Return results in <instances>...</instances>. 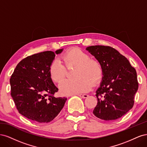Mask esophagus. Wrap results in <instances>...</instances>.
<instances>
[{
  "instance_id": "1",
  "label": "esophagus",
  "mask_w": 147,
  "mask_h": 147,
  "mask_svg": "<svg viewBox=\"0 0 147 147\" xmlns=\"http://www.w3.org/2000/svg\"><path fill=\"white\" fill-rule=\"evenodd\" d=\"M78 96L80 97H82V98H86V97L88 96V94H78Z\"/></svg>"
}]
</instances>
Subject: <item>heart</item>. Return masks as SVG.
Masks as SVG:
<instances>
[{"label": "heart", "mask_w": 147, "mask_h": 147, "mask_svg": "<svg viewBox=\"0 0 147 147\" xmlns=\"http://www.w3.org/2000/svg\"><path fill=\"white\" fill-rule=\"evenodd\" d=\"M61 59L66 66L77 65L74 72L75 78L67 79L60 84L59 90L63 95L86 92L91 88V82L96 83L102 78L103 70L100 63L91 59L90 55L80 49H71L62 56ZM49 73L53 81L59 83L65 77L66 68L59 59H55L50 65Z\"/></svg>", "instance_id": "heart-1"}]
</instances>
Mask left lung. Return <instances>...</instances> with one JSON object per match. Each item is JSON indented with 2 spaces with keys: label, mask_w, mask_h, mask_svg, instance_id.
Masks as SVG:
<instances>
[{
  "label": "left lung",
  "mask_w": 147,
  "mask_h": 147,
  "mask_svg": "<svg viewBox=\"0 0 147 147\" xmlns=\"http://www.w3.org/2000/svg\"><path fill=\"white\" fill-rule=\"evenodd\" d=\"M86 50L95 56L103 70L102 82L96 91L97 104L93 113L105 121L121 118L134 104L139 87L136 69L125 56L111 47L90 46Z\"/></svg>",
  "instance_id": "obj_1"
}]
</instances>
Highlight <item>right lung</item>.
<instances>
[{
    "label": "right lung",
    "mask_w": 147,
    "mask_h": 147,
    "mask_svg": "<svg viewBox=\"0 0 147 147\" xmlns=\"http://www.w3.org/2000/svg\"><path fill=\"white\" fill-rule=\"evenodd\" d=\"M63 49L56 51L59 54ZM55 57L51 51L26 57L17 64L10 79L11 96L20 114L38 123L53 120L64 107L66 97H55L58 91L49 73Z\"/></svg>",
    "instance_id": "add662e5"
}]
</instances>
